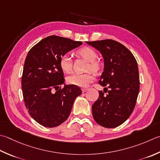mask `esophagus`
<instances>
[{"instance_id":"esophagus-1","label":"esophagus","mask_w":160,"mask_h":160,"mask_svg":"<svg viewBox=\"0 0 160 160\" xmlns=\"http://www.w3.org/2000/svg\"><path fill=\"white\" fill-rule=\"evenodd\" d=\"M87 90V88H82V92H85Z\"/></svg>"}]
</instances>
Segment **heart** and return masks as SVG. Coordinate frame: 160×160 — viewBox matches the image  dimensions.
Segmentation results:
<instances>
[{"mask_svg": "<svg viewBox=\"0 0 160 160\" xmlns=\"http://www.w3.org/2000/svg\"><path fill=\"white\" fill-rule=\"evenodd\" d=\"M78 54L89 62V69L97 72L101 68V64L96 60L98 58L97 52L90 47H83L78 51ZM59 67L65 73H70L72 71V64L70 56L65 54L59 59ZM94 80V75L92 72L84 74L74 73L67 78V82L72 85L80 87H87Z\"/></svg>", "mask_w": 160, "mask_h": 160, "instance_id": "1", "label": "heart"}]
</instances>
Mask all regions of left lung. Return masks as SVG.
I'll list each match as a JSON object with an SVG mask.
<instances>
[{
  "instance_id": "obj_1",
  "label": "left lung",
  "mask_w": 160,
  "mask_h": 160,
  "mask_svg": "<svg viewBox=\"0 0 160 160\" xmlns=\"http://www.w3.org/2000/svg\"><path fill=\"white\" fill-rule=\"evenodd\" d=\"M87 43L98 50L104 58V71L98 82L107 92L109 89L106 95L99 91L98 98L92 105L93 118L102 127H118L129 118L136 105L139 91L136 59L117 41L103 39Z\"/></svg>"
}]
</instances>
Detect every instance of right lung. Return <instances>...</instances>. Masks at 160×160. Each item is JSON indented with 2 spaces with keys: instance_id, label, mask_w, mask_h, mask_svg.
I'll return each mask as SVG.
<instances>
[{
  "instance_id": "right-lung-1",
  "label": "right lung",
  "mask_w": 160,
  "mask_h": 160,
  "mask_svg": "<svg viewBox=\"0 0 160 160\" xmlns=\"http://www.w3.org/2000/svg\"><path fill=\"white\" fill-rule=\"evenodd\" d=\"M82 42L52 35L43 39L28 52L21 78L25 105L33 119L47 128L57 127L69 117L79 87L65 84L59 59ZM56 92H55L54 91Z\"/></svg>"
}]
</instances>
